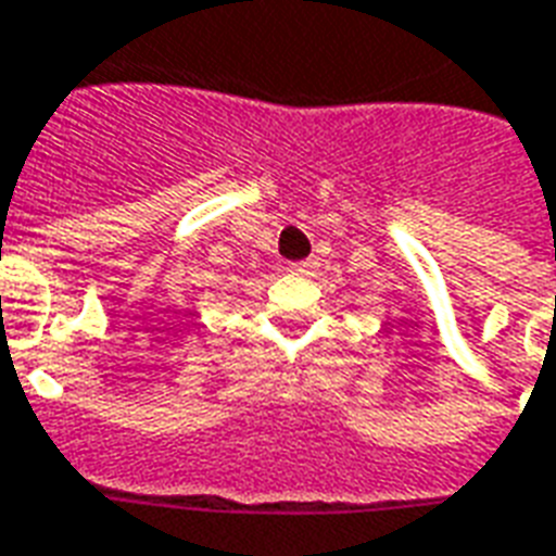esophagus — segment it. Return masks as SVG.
Wrapping results in <instances>:
<instances>
[{
    "label": "esophagus",
    "mask_w": 556,
    "mask_h": 556,
    "mask_svg": "<svg viewBox=\"0 0 556 556\" xmlns=\"http://www.w3.org/2000/svg\"><path fill=\"white\" fill-rule=\"evenodd\" d=\"M290 269L299 275H307L316 269V257H307V261H299V263H290Z\"/></svg>",
    "instance_id": "obj_1"
}]
</instances>
